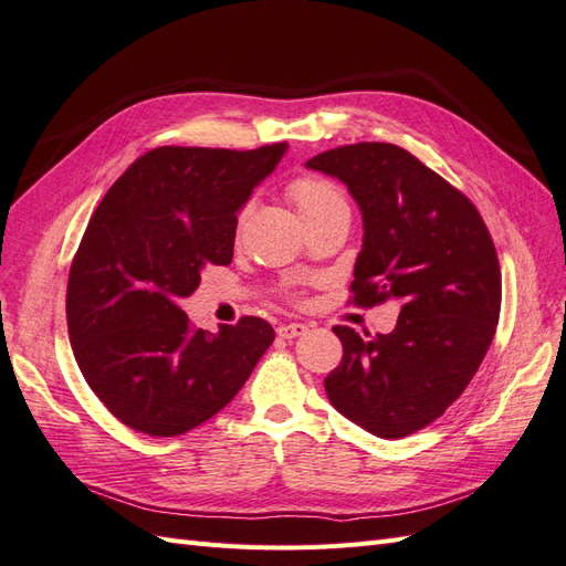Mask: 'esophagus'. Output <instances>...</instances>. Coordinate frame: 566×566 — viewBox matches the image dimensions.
<instances>
[{"label":"esophagus","mask_w":566,"mask_h":566,"mask_svg":"<svg viewBox=\"0 0 566 566\" xmlns=\"http://www.w3.org/2000/svg\"><path fill=\"white\" fill-rule=\"evenodd\" d=\"M306 332H308V325H303V323H289V325L277 327V335L282 339H296L301 335H306Z\"/></svg>","instance_id":"esophagus-1"}]
</instances>
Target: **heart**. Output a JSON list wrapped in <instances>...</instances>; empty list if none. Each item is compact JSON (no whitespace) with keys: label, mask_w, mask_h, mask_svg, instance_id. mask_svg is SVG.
Returning <instances> with one entry per match:
<instances>
[{"label":"heart","mask_w":566,"mask_h":566,"mask_svg":"<svg viewBox=\"0 0 566 566\" xmlns=\"http://www.w3.org/2000/svg\"><path fill=\"white\" fill-rule=\"evenodd\" d=\"M289 196L296 202L298 214H311L332 206H344V196L339 188L321 177H301L289 186Z\"/></svg>","instance_id":"heart-1"}]
</instances>
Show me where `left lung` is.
Returning <instances> with one entry per match:
<instances>
[{
	"mask_svg": "<svg viewBox=\"0 0 566 566\" xmlns=\"http://www.w3.org/2000/svg\"><path fill=\"white\" fill-rule=\"evenodd\" d=\"M306 167L339 179L364 217L354 301L401 306L389 335L335 327L344 356L325 378L327 399L378 438H403L459 399L490 349L502 301L495 243L473 202L399 145H342Z\"/></svg>",
	"mask_w": 566,
	"mask_h": 566,
	"instance_id": "obj_1",
	"label": "left lung"
}]
</instances>
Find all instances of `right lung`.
I'll return each mask as SVG.
<instances>
[{
	"label": "right lung",
	"mask_w": 566,
	"mask_h": 566,
	"mask_svg": "<svg viewBox=\"0 0 566 566\" xmlns=\"http://www.w3.org/2000/svg\"><path fill=\"white\" fill-rule=\"evenodd\" d=\"M286 148L163 145L93 212L69 272V339L85 382L124 426L174 438L206 423L268 352L274 329L263 317L193 329L179 301L202 270L231 263L237 214Z\"/></svg>",
	"instance_id": "1"
}]
</instances>
